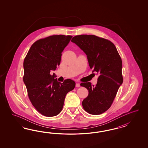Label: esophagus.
Returning <instances> with one entry per match:
<instances>
[{
  "instance_id": "1",
  "label": "esophagus",
  "mask_w": 148,
  "mask_h": 148,
  "mask_svg": "<svg viewBox=\"0 0 148 148\" xmlns=\"http://www.w3.org/2000/svg\"><path fill=\"white\" fill-rule=\"evenodd\" d=\"M76 87H79L80 86V84L79 83H76Z\"/></svg>"
}]
</instances>
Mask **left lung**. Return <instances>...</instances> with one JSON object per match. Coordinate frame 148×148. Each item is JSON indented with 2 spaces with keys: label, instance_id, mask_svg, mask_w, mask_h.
<instances>
[{
  "label": "left lung",
  "instance_id": "left-lung-1",
  "mask_svg": "<svg viewBox=\"0 0 148 148\" xmlns=\"http://www.w3.org/2000/svg\"><path fill=\"white\" fill-rule=\"evenodd\" d=\"M75 43L87 55L90 69L99 74L95 86L82 82L80 85L88 90L82 101L84 109L90 114L98 115L111 107L123 81L122 61L116 47L110 40L92 35L74 36Z\"/></svg>",
  "mask_w": 148,
  "mask_h": 148
}]
</instances>
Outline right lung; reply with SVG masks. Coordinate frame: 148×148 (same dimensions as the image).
<instances>
[{
  "label": "right lung",
  "instance_id": "obj_1",
  "mask_svg": "<svg viewBox=\"0 0 148 148\" xmlns=\"http://www.w3.org/2000/svg\"><path fill=\"white\" fill-rule=\"evenodd\" d=\"M72 36H49L36 41L24 60L23 81L32 105L46 116H57L62 111L66 94L75 82L66 79L61 83L50 75L61 62L62 52Z\"/></svg>",
  "mask_w": 148,
  "mask_h": 148
}]
</instances>
